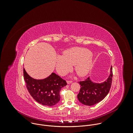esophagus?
Wrapping results in <instances>:
<instances>
[{
  "instance_id": "esophagus-1",
  "label": "esophagus",
  "mask_w": 133,
  "mask_h": 133,
  "mask_svg": "<svg viewBox=\"0 0 133 133\" xmlns=\"http://www.w3.org/2000/svg\"><path fill=\"white\" fill-rule=\"evenodd\" d=\"M71 83H72V81H67V83L68 84H71Z\"/></svg>"
}]
</instances>
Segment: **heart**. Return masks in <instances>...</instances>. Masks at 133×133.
I'll return each mask as SVG.
<instances>
[{
    "mask_svg": "<svg viewBox=\"0 0 133 133\" xmlns=\"http://www.w3.org/2000/svg\"><path fill=\"white\" fill-rule=\"evenodd\" d=\"M93 63L92 52L88 49L73 47L63 52V55L57 56L56 69L61 75L69 71L74 65V70L81 77L87 75L90 71Z\"/></svg>",
    "mask_w": 133,
    "mask_h": 133,
    "instance_id": "1",
    "label": "heart"
}]
</instances>
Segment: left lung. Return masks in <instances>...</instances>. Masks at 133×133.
<instances>
[{"label":"left lung","instance_id":"1","mask_svg":"<svg viewBox=\"0 0 133 133\" xmlns=\"http://www.w3.org/2000/svg\"><path fill=\"white\" fill-rule=\"evenodd\" d=\"M112 71L111 66L108 78L104 82L98 83L92 82L89 77L79 82L81 89L77 95L78 101L86 106H92L102 101L108 94L112 82Z\"/></svg>","mask_w":133,"mask_h":133}]
</instances>
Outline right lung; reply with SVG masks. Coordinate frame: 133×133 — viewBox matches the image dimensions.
I'll return each mask as SVG.
<instances>
[{
    "mask_svg": "<svg viewBox=\"0 0 133 133\" xmlns=\"http://www.w3.org/2000/svg\"><path fill=\"white\" fill-rule=\"evenodd\" d=\"M24 78L32 97L38 103L49 107L59 102V92L67 85L66 82L55 73L52 72L44 79H36L30 76L24 68Z\"/></svg>",
    "mask_w": 133,
    "mask_h": 133,
    "instance_id": "right-lung-1",
    "label": "right lung"
}]
</instances>
